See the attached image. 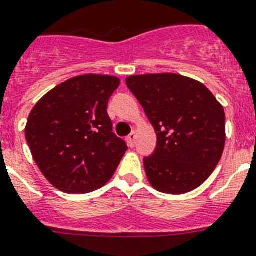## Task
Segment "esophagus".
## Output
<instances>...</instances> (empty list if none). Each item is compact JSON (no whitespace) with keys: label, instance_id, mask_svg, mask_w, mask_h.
Returning <instances> with one entry per match:
<instances>
[{"label":"esophagus","instance_id":"esophagus-1","mask_svg":"<svg viewBox=\"0 0 256 256\" xmlns=\"http://www.w3.org/2000/svg\"><path fill=\"white\" fill-rule=\"evenodd\" d=\"M126 140H128V144L130 146V147H132V148L134 147V146H135V140H136V135H135V132H132V134L128 135Z\"/></svg>","mask_w":256,"mask_h":256}]
</instances>
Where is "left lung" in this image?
Masks as SVG:
<instances>
[{
	"mask_svg": "<svg viewBox=\"0 0 256 256\" xmlns=\"http://www.w3.org/2000/svg\"><path fill=\"white\" fill-rule=\"evenodd\" d=\"M126 86L158 136L154 152L144 158L148 182L165 194L199 188L224 151L222 105L203 83L173 72L132 75Z\"/></svg>",
	"mask_w": 256,
	"mask_h": 256,
	"instance_id": "obj_1",
	"label": "left lung"
}]
</instances>
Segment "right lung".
Returning <instances> with one entry per match:
<instances>
[{
  "label": "right lung",
  "mask_w": 256,
  "mask_h": 256,
  "mask_svg": "<svg viewBox=\"0 0 256 256\" xmlns=\"http://www.w3.org/2000/svg\"><path fill=\"white\" fill-rule=\"evenodd\" d=\"M118 86L120 79L112 75H79L50 90L31 110L26 139L40 172L56 188L87 194L114 174L128 151L106 112Z\"/></svg>",
  "instance_id": "1"
}]
</instances>
